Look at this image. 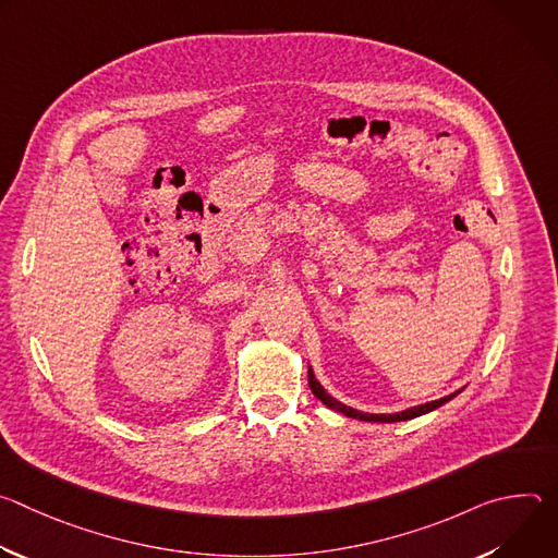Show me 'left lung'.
<instances>
[{
    "label": "left lung",
    "mask_w": 558,
    "mask_h": 558,
    "mask_svg": "<svg viewBox=\"0 0 558 558\" xmlns=\"http://www.w3.org/2000/svg\"><path fill=\"white\" fill-rule=\"evenodd\" d=\"M308 386H311V390H313V395L317 397V400H320L327 409L338 411V413H342V415H347V417H353V420H360V422H384V424H390V422H407V420H415V417H420V415H426V413H430V411L444 407L446 402H450L452 397H457V392H461V390H454V392L441 397V400L426 402V404H420V407L404 409V411H400V413H390V415H388V413H364V411H357V409H353V407H347V404L338 402L336 397L329 395V392L325 390V386L315 379V373H313L311 366H308Z\"/></svg>",
    "instance_id": "left-lung-1"
}]
</instances>
